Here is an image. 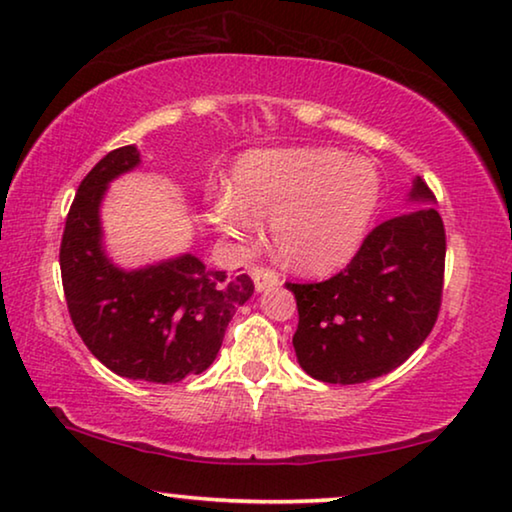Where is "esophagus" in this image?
<instances>
[{"mask_svg":"<svg viewBox=\"0 0 512 512\" xmlns=\"http://www.w3.org/2000/svg\"><path fill=\"white\" fill-rule=\"evenodd\" d=\"M250 276H253V280H255L257 292H266V289L278 287L282 282L276 271L264 269V266H253V269H250Z\"/></svg>","mask_w":512,"mask_h":512,"instance_id":"1","label":"esophagus"}]
</instances>
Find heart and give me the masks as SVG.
I'll use <instances>...</instances> for the list:
<instances>
[{
  "label": "heart",
  "instance_id": "heart-1",
  "mask_svg": "<svg viewBox=\"0 0 512 512\" xmlns=\"http://www.w3.org/2000/svg\"><path fill=\"white\" fill-rule=\"evenodd\" d=\"M381 197L377 167L331 147L255 149L236 160L232 193L218 190L211 220L243 236L253 218H271L280 262L310 276L338 271L352 259Z\"/></svg>",
  "mask_w": 512,
  "mask_h": 512
}]
</instances>
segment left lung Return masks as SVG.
Segmentation results:
<instances>
[{
    "label": "left lung",
    "instance_id": "obj_1",
    "mask_svg": "<svg viewBox=\"0 0 512 512\" xmlns=\"http://www.w3.org/2000/svg\"><path fill=\"white\" fill-rule=\"evenodd\" d=\"M409 213L368 234L345 271L292 285L296 361L326 384H363L398 368L430 335L441 303L446 234L434 195L416 177Z\"/></svg>",
    "mask_w": 512,
    "mask_h": 512
}]
</instances>
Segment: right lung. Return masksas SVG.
I'll use <instances>...</instances> for the list:
<instances>
[{
  "label": "right lung",
  "mask_w": 512,
  "mask_h": 512,
  "mask_svg": "<svg viewBox=\"0 0 512 512\" xmlns=\"http://www.w3.org/2000/svg\"><path fill=\"white\" fill-rule=\"evenodd\" d=\"M140 163V151L128 144L82 179L61 236V282L75 331L105 368L119 377L177 384L216 361L227 324L255 285L246 273L207 269L190 253L137 269L114 262L101 207L110 183Z\"/></svg>",
  "instance_id": "obj_1"
}]
</instances>
